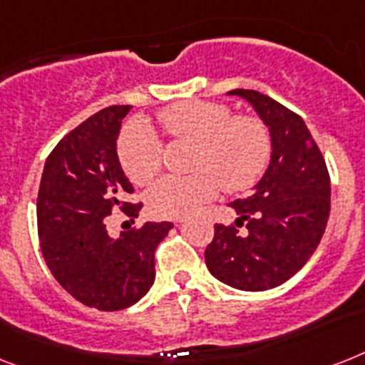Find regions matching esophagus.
Returning <instances> with one entry per match:
<instances>
[{"label": "esophagus", "instance_id": "esophagus-1", "mask_svg": "<svg viewBox=\"0 0 365 365\" xmlns=\"http://www.w3.org/2000/svg\"><path fill=\"white\" fill-rule=\"evenodd\" d=\"M174 223H176V225H182V223H183V219H176Z\"/></svg>", "mask_w": 365, "mask_h": 365}]
</instances>
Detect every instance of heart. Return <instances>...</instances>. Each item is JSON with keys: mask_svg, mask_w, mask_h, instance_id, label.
<instances>
[{"mask_svg": "<svg viewBox=\"0 0 365 365\" xmlns=\"http://www.w3.org/2000/svg\"><path fill=\"white\" fill-rule=\"evenodd\" d=\"M170 138L195 142L191 176H165L146 192L148 210L157 217H185L223 187H251L268 165L272 144L259 118L232 115L229 106L210 101H185L157 114ZM118 159L136 185H146L161 168V142L148 123H135L120 136Z\"/></svg>", "mask_w": 365, "mask_h": 365, "instance_id": "b5f03b06", "label": "heart"}]
</instances>
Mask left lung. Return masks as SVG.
Here are the masks:
<instances>
[{"label":"left lung","instance_id":"8db88e82","mask_svg":"<svg viewBox=\"0 0 365 365\" xmlns=\"http://www.w3.org/2000/svg\"><path fill=\"white\" fill-rule=\"evenodd\" d=\"M264 121L272 157L253 195L229 206L234 225H215L206 247L210 274L238 290L279 287L306 264L321 244L330 215V174L300 115L255 90H232ZM248 229L242 235L237 229Z\"/></svg>","mask_w":365,"mask_h":365}]
</instances>
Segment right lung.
I'll use <instances>...</instances> for the list:
<instances>
[{"mask_svg":"<svg viewBox=\"0 0 365 365\" xmlns=\"http://www.w3.org/2000/svg\"><path fill=\"white\" fill-rule=\"evenodd\" d=\"M133 106H108L65 135L44 163L37 197L41 251L52 275L73 298L99 311H120L146 294L155 279V250L173 223H144L112 238L106 217L127 202L131 182L115 140Z\"/></svg>","mask_w":365,"mask_h":365,"instance_id":"obj_1","label":"right lung"}]
</instances>
